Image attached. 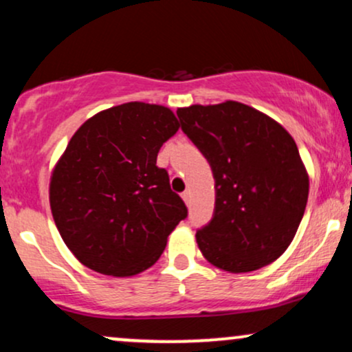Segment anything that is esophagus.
I'll use <instances>...</instances> for the list:
<instances>
[{
	"label": "esophagus",
	"instance_id": "1",
	"mask_svg": "<svg viewBox=\"0 0 352 352\" xmlns=\"http://www.w3.org/2000/svg\"><path fill=\"white\" fill-rule=\"evenodd\" d=\"M190 197H192V195H190V192H188V190H185V192L184 193H182V199H184V201H185V204H190Z\"/></svg>",
	"mask_w": 352,
	"mask_h": 352
}]
</instances>
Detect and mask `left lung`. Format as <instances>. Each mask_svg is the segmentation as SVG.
Returning <instances> with one entry per match:
<instances>
[{
    "label": "left lung",
    "instance_id": "left-lung-1",
    "mask_svg": "<svg viewBox=\"0 0 352 352\" xmlns=\"http://www.w3.org/2000/svg\"><path fill=\"white\" fill-rule=\"evenodd\" d=\"M182 131L212 167L215 213L197 232L208 263L248 273L292 245L309 193L296 142L280 122L236 100L177 109Z\"/></svg>",
    "mask_w": 352,
    "mask_h": 352
}]
</instances>
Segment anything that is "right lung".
<instances>
[{"label":"right lung","instance_id":"add662e5","mask_svg":"<svg viewBox=\"0 0 352 352\" xmlns=\"http://www.w3.org/2000/svg\"><path fill=\"white\" fill-rule=\"evenodd\" d=\"M168 107L125 102L87 119L51 172L50 205L59 235L87 268L117 278L155 263L187 217L157 153L179 131Z\"/></svg>","mask_w":352,"mask_h":352}]
</instances>
